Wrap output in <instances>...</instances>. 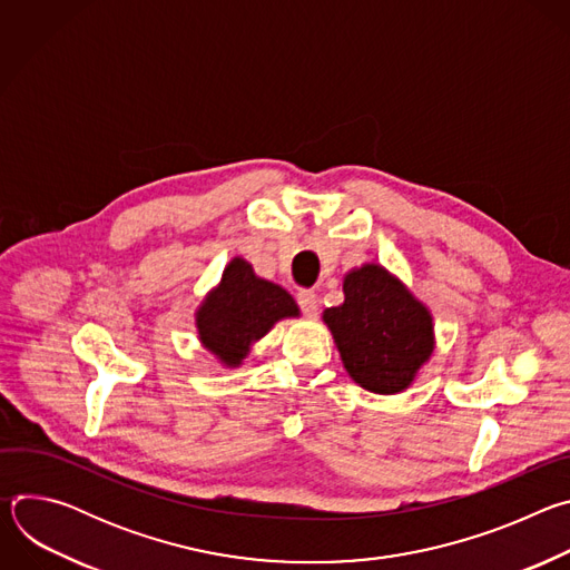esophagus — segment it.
<instances>
[{
  "instance_id": "obj_1",
  "label": "esophagus",
  "mask_w": 570,
  "mask_h": 570,
  "mask_svg": "<svg viewBox=\"0 0 570 570\" xmlns=\"http://www.w3.org/2000/svg\"><path fill=\"white\" fill-rule=\"evenodd\" d=\"M297 304H299V308H302V313L306 315V317H315L317 315V295L313 293V291H299L297 293Z\"/></svg>"
}]
</instances>
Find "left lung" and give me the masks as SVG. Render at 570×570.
<instances>
[{
  "mask_svg": "<svg viewBox=\"0 0 570 570\" xmlns=\"http://www.w3.org/2000/svg\"><path fill=\"white\" fill-rule=\"evenodd\" d=\"M343 293L345 302L322 320L350 376L376 394L409 387L435 347L429 308L376 264L347 273Z\"/></svg>",
  "mask_w": 570,
  "mask_h": 570,
  "instance_id": "left-lung-1",
  "label": "left lung"
}]
</instances>
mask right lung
Segmentation results:
<instances>
[{"label": "right lung", "instance_id": "add662e5", "mask_svg": "<svg viewBox=\"0 0 570 570\" xmlns=\"http://www.w3.org/2000/svg\"><path fill=\"white\" fill-rule=\"evenodd\" d=\"M295 299L277 284L255 275L253 266L234 257L220 284L196 313L200 343L227 367H238L250 345L266 336L282 317H295Z\"/></svg>", "mask_w": 570, "mask_h": 570}]
</instances>
